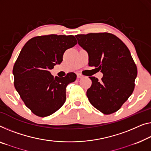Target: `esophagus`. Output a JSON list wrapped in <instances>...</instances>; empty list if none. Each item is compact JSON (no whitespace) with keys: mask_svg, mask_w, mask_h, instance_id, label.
I'll use <instances>...</instances> for the list:
<instances>
[{"mask_svg":"<svg viewBox=\"0 0 151 151\" xmlns=\"http://www.w3.org/2000/svg\"><path fill=\"white\" fill-rule=\"evenodd\" d=\"M76 75H77V78H81L83 77V76L81 75V74H79V73H78Z\"/></svg>","mask_w":151,"mask_h":151,"instance_id":"1","label":"esophagus"}]
</instances>
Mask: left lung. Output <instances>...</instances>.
Segmentation results:
<instances>
[{
	"instance_id": "left-lung-1",
	"label": "left lung",
	"mask_w": 151,
	"mask_h": 151,
	"mask_svg": "<svg viewBox=\"0 0 151 151\" xmlns=\"http://www.w3.org/2000/svg\"><path fill=\"white\" fill-rule=\"evenodd\" d=\"M78 44L88 53L89 66L103 74L102 80L90 76L87 91L89 102L104 114L117 111L134 89L137 67L130 51L112 34L90 33L75 36Z\"/></svg>"
}]
</instances>
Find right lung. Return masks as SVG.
I'll list each match as a JSON object with an SVG mask.
<instances>
[{
  "label": "right lung",
  "mask_w": 151,
  "mask_h": 151,
  "mask_svg": "<svg viewBox=\"0 0 151 151\" xmlns=\"http://www.w3.org/2000/svg\"><path fill=\"white\" fill-rule=\"evenodd\" d=\"M76 43L73 35L39 36L29 40L20 51L13 69L14 85L36 115H51L64 104L66 88L76 80V74L54 78L50 70L61 64L65 51Z\"/></svg>",
  "instance_id": "1"
}]
</instances>
